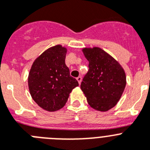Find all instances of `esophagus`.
<instances>
[{
	"instance_id": "34e87169",
	"label": "esophagus",
	"mask_w": 150,
	"mask_h": 150,
	"mask_svg": "<svg viewBox=\"0 0 150 150\" xmlns=\"http://www.w3.org/2000/svg\"><path fill=\"white\" fill-rule=\"evenodd\" d=\"M76 79H77V81H79V84L80 85V84H81V76H79V77H78Z\"/></svg>"
}]
</instances>
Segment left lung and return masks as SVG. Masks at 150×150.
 Returning <instances> with one entry per match:
<instances>
[{"label":"left lung","mask_w":150,"mask_h":150,"mask_svg":"<svg viewBox=\"0 0 150 150\" xmlns=\"http://www.w3.org/2000/svg\"><path fill=\"white\" fill-rule=\"evenodd\" d=\"M89 62V70L81 84L91 107L108 111L117 104L125 88L127 80L124 69L110 55L99 47L82 50Z\"/></svg>","instance_id":"1"}]
</instances>
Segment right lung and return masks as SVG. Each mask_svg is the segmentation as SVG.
I'll return each instance as SVG.
<instances>
[{"mask_svg":"<svg viewBox=\"0 0 150 150\" xmlns=\"http://www.w3.org/2000/svg\"><path fill=\"white\" fill-rule=\"evenodd\" d=\"M66 52L67 49L61 45L49 48L35 59L29 73L31 97L47 111L63 108L72 89L79 86L65 65Z\"/></svg>","mask_w":150,"mask_h":150,"instance_id":"add662e5","label":"right lung"}]
</instances>
